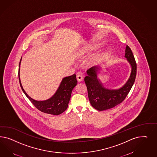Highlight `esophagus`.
Wrapping results in <instances>:
<instances>
[{
  "instance_id": "esophagus-1",
  "label": "esophagus",
  "mask_w": 157,
  "mask_h": 157,
  "mask_svg": "<svg viewBox=\"0 0 157 157\" xmlns=\"http://www.w3.org/2000/svg\"><path fill=\"white\" fill-rule=\"evenodd\" d=\"M83 76L82 75H79V74H78L77 75H76V79L78 80V82H81L82 81H83Z\"/></svg>"
}]
</instances>
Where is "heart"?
Instances as JSON below:
<instances>
[{
    "label": "heart",
    "mask_w": 157,
    "mask_h": 157,
    "mask_svg": "<svg viewBox=\"0 0 157 157\" xmlns=\"http://www.w3.org/2000/svg\"><path fill=\"white\" fill-rule=\"evenodd\" d=\"M100 47V45H91L90 46L87 47H86L85 48L83 49V50L82 51V54L84 55L86 53H90L94 51L95 49H98V48ZM105 53L104 52L101 53L100 54H98L96 57L93 58L92 59H91L90 61L89 62L90 64L91 65H94L96 63H97L99 60H100L101 58H102V57L104 56Z\"/></svg>",
    "instance_id": "1"
}]
</instances>
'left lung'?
<instances>
[{"mask_svg":"<svg viewBox=\"0 0 157 157\" xmlns=\"http://www.w3.org/2000/svg\"><path fill=\"white\" fill-rule=\"evenodd\" d=\"M125 57L131 66V72L127 82L117 89H109L105 87L98 78V73L101 68L93 67L87 71L85 78L88 97L91 106L95 109L102 111L114 108L123 101L131 90L136 75V63L133 53L128 45L125 48Z\"/></svg>","mask_w":157,"mask_h":157,"instance_id":"left-lung-1","label":"left lung"}]
</instances>
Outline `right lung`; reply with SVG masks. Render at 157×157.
<instances>
[{"label":"right lung","mask_w":157,"mask_h":157,"mask_svg":"<svg viewBox=\"0 0 157 157\" xmlns=\"http://www.w3.org/2000/svg\"><path fill=\"white\" fill-rule=\"evenodd\" d=\"M21 60L22 57L20 60L19 64L18 76L19 83L23 92L31 101V102L37 109L45 113L59 115L64 112L68 108V105L71 98L72 91L77 85L76 75L73 74L71 76H66L63 78L57 90L50 98L44 101H37L32 98L27 94L25 91L24 90L21 83L19 72Z\"/></svg>","instance_id":"right-lung-1"}]
</instances>
